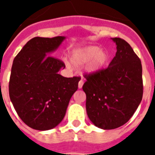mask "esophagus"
Instances as JSON below:
<instances>
[{
	"mask_svg": "<svg viewBox=\"0 0 155 155\" xmlns=\"http://www.w3.org/2000/svg\"><path fill=\"white\" fill-rule=\"evenodd\" d=\"M83 84H84V81L81 80L80 81L78 82V87H79V88H81L82 86H83Z\"/></svg>",
	"mask_w": 155,
	"mask_h": 155,
	"instance_id": "34e87169",
	"label": "esophagus"
}]
</instances>
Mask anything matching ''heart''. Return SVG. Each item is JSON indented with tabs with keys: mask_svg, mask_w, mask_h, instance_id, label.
I'll return each mask as SVG.
<instances>
[{
	"mask_svg": "<svg viewBox=\"0 0 155 155\" xmlns=\"http://www.w3.org/2000/svg\"><path fill=\"white\" fill-rule=\"evenodd\" d=\"M71 62L75 66L88 64L85 71L88 74H97L103 71L109 64L110 54L105 50H101L99 46H89L78 49L72 52ZM70 67V65L68 64Z\"/></svg>",
	"mask_w": 155,
	"mask_h": 155,
	"instance_id": "b5f03b06",
	"label": "heart"
}]
</instances>
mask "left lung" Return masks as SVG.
Here are the masks:
<instances>
[{
  "label": "left lung",
  "instance_id": "left-lung-1",
  "mask_svg": "<svg viewBox=\"0 0 155 155\" xmlns=\"http://www.w3.org/2000/svg\"><path fill=\"white\" fill-rule=\"evenodd\" d=\"M116 56L99 73L84 75L82 88L91 123L103 130L118 128L129 121L143 97L141 61L128 42L112 38Z\"/></svg>",
  "mask_w": 155,
  "mask_h": 155
}]
</instances>
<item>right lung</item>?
Wrapping results in <instances>:
<instances>
[{
	"mask_svg": "<svg viewBox=\"0 0 155 155\" xmlns=\"http://www.w3.org/2000/svg\"><path fill=\"white\" fill-rule=\"evenodd\" d=\"M65 39L35 37L13 61L9 81L11 101L21 120L34 130H48L57 127L78 90L81 78L59 74L65 64L50 56Z\"/></svg>",
	"mask_w": 155,
	"mask_h": 155,
	"instance_id": "1",
	"label": "right lung"
}]
</instances>
